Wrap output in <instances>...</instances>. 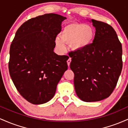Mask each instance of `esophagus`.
Returning a JSON list of instances; mask_svg holds the SVG:
<instances>
[{"label": "esophagus", "instance_id": "obj_1", "mask_svg": "<svg viewBox=\"0 0 128 128\" xmlns=\"http://www.w3.org/2000/svg\"><path fill=\"white\" fill-rule=\"evenodd\" d=\"M71 58H69L68 60H67V64H68V66H70V63H71Z\"/></svg>", "mask_w": 128, "mask_h": 128}]
</instances>
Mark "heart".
<instances>
[{"label": "heart", "mask_w": 128, "mask_h": 128, "mask_svg": "<svg viewBox=\"0 0 128 128\" xmlns=\"http://www.w3.org/2000/svg\"><path fill=\"white\" fill-rule=\"evenodd\" d=\"M95 36L94 28L82 23H72L66 25L56 40L57 46L60 50H64V43L70 44L71 48L80 51L86 48L93 42Z\"/></svg>", "instance_id": "1"}]
</instances>
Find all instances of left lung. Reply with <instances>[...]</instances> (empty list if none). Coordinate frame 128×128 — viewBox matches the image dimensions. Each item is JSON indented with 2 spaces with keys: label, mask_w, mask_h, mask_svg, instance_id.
Here are the masks:
<instances>
[{
  "label": "left lung",
  "mask_w": 128,
  "mask_h": 128,
  "mask_svg": "<svg viewBox=\"0 0 128 128\" xmlns=\"http://www.w3.org/2000/svg\"><path fill=\"white\" fill-rule=\"evenodd\" d=\"M96 28L93 42L84 50L71 51L70 68L76 92L86 102H98L112 93L121 74L122 46L111 26L92 19Z\"/></svg>",
  "instance_id": "obj_1"
}]
</instances>
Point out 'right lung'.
Returning <instances> with one entry per match:
<instances>
[{"label": "right lung", "instance_id": "add662e5", "mask_svg": "<svg viewBox=\"0 0 128 128\" xmlns=\"http://www.w3.org/2000/svg\"><path fill=\"white\" fill-rule=\"evenodd\" d=\"M64 19L53 13L30 18L19 27L11 44L10 76L20 94L32 104L50 101L68 69V56L53 51Z\"/></svg>", "mask_w": 128, "mask_h": 128}]
</instances>
